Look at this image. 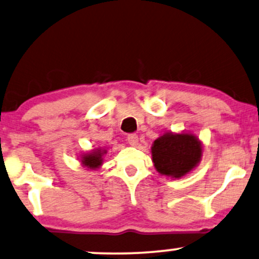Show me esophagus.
<instances>
[{"instance_id": "1", "label": "esophagus", "mask_w": 259, "mask_h": 259, "mask_svg": "<svg viewBox=\"0 0 259 259\" xmlns=\"http://www.w3.org/2000/svg\"><path fill=\"white\" fill-rule=\"evenodd\" d=\"M126 141L130 146H137V143H139V136L136 134H130V135H127Z\"/></svg>"}]
</instances>
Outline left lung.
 Wrapping results in <instances>:
<instances>
[{"label":"left lung","mask_w":259,"mask_h":259,"mask_svg":"<svg viewBox=\"0 0 259 259\" xmlns=\"http://www.w3.org/2000/svg\"><path fill=\"white\" fill-rule=\"evenodd\" d=\"M202 147L192 134L167 133L155 140L151 148L155 168L162 175L181 178L201 158Z\"/></svg>","instance_id":"8db88e82"}]
</instances>
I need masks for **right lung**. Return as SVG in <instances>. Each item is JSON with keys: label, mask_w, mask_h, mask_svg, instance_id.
Listing matches in <instances>:
<instances>
[{"label": "right lung", "mask_w": 259, "mask_h": 259, "mask_svg": "<svg viewBox=\"0 0 259 259\" xmlns=\"http://www.w3.org/2000/svg\"><path fill=\"white\" fill-rule=\"evenodd\" d=\"M102 154L103 153H101V150H97L91 154L84 155L81 160L82 164L86 165L88 168H91V169H96L102 164Z\"/></svg>", "instance_id": "right-lung-1"}]
</instances>
